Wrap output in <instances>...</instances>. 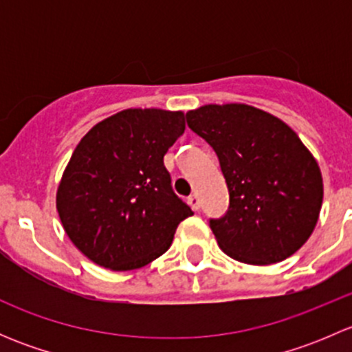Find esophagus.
<instances>
[{
  "label": "esophagus",
  "instance_id": "1",
  "mask_svg": "<svg viewBox=\"0 0 352 352\" xmlns=\"http://www.w3.org/2000/svg\"><path fill=\"white\" fill-rule=\"evenodd\" d=\"M187 202H189V206L194 209V211H197L199 206H201V201H199L197 194H192V196L189 197V201H187Z\"/></svg>",
  "mask_w": 352,
  "mask_h": 352
}]
</instances>
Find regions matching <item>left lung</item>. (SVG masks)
Listing matches in <instances>:
<instances>
[{
	"instance_id": "1",
	"label": "left lung",
	"mask_w": 352,
	"mask_h": 352,
	"mask_svg": "<svg viewBox=\"0 0 352 352\" xmlns=\"http://www.w3.org/2000/svg\"><path fill=\"white\" fill-rule=\"evenodd\" d=\"M186 117L216 151L228 186V212L211 219L219 248L250 265L276 264L300 250L317 226L324 182L298 134L247 104H208Z\"/></svg>"
}]
</instances>
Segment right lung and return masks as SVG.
<instances>
[{
	"label": "right lung",
	"mask_w": 352,
	"mask_h": 352,
	"mask_svg": "<svg viewBox=\"0 0 352 352\" xmlns=\"http://www.w3.org/2000/svg\"><path fill=\"white\" fill-rule=\"evenodd\" d=\"M186 129L182 110L126 109L95 124L63 172L56 208L74 247L110 271L165 254L192 209L173 194L163 156Z\"/></svg>",
	"instance_id": "1"
}]
</instances>
